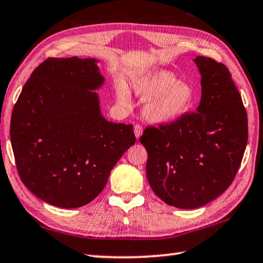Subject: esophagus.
<instances>
[{
	"mask_svg": "<svg viewBox=\"0 0 263 263\" xmlns=\"http://www.w3.org/2000/svg\"><path fill=\"white\" fill-rule=\"evenodd\" d=\"M142 132H143L142 126H140V125H136L135 126V135H136V138L138 139V140L142 136Z\"/></svg>",
	"mask_w": 263,
	"mask_h": 263,
	"instance_id": "1",
	"label": "esophagus"
}]
</instances>
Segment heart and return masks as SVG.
I'll list each match as a JSON object with an SVG mask.
<instances>
[{
	"instance_id": "heart-1",
	"label": "heart",
	"mask_w": 263,
	"mask_h": 263,
	"mask_svg": "<svg viewBox=\"0 0 263 263\" xmlns=\"http://www.w3.org/2000/svg\"><path fill=\"white\" fill-rule=\"evenodd\" d=\"M133 91L146 100L145 117L157 125L180 120L196 100L195 87L186 81H178V77L166 69L148 70L137 76L133 81ZM116 96L122 105L130 104L131 95L125 84L117 86Z\"/></svg>"
}]
</instances>
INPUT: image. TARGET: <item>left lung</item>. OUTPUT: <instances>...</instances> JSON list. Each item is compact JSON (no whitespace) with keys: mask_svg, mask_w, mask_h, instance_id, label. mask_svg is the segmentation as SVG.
I'll return each instance as SVG.
<instances>
[{"mask_svg":"<svg viewBox=\"0 0 263 263\" xmlns=\"http://www.w3.org/2000/svg\"><path fill=\"white\" fill-rule=\"evenodd\" d=\"M202 97L193 114L171 124L147 127L140 142L146 173L167 205L193 210L220 196L237 173L248 143V115L224 65L197 55Z\"/></svg>","mask_w":263,"mask_h":263,"instance_id":"obj_1","label":"left lung"}]
</instances>
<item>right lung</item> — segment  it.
I'll use <instances>...</instances> for the list:
<instances>
[{
  "label": "right lung",
  "mask_w": 263,
  "mask_h": 263,
  "mask_svg": "<svg viewBox=\"0 0 263 263\" xmlns=\"http://www.w3.org/2000/svg\"><path fill=\"white\" fill-rule=\"evenodd\" d=\"M98 63L77 57L46 59L13 107L10 138L20 179L54 206L92 202L136 142L132 124L108 122L101 114L96 91L105 77Z\"/></svg>",
  "instance_id": "add662e5"
}]
</instances>
